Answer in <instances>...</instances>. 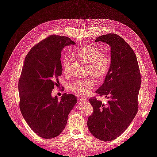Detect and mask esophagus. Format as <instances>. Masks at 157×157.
<instances>
[{
	"instance_id": "esophagus-1",
	"label": "esophagus",
	"mask_w": 157,
	"mask_h": 157,
	"mask_svg": "<svg viewBox=\"0 0 157 157\" xmlns=\"http://www.w3.org/2000/svg\"><path fill=\"white\" fill-rule=\"evenodd\" d=\"M86 98H80V101L81 102H84V101H86Z\"/></svg>"
}]
</instances>
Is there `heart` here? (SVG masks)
Wrapping results in <instances>:
<instances>
[{
    "mask_svg": "<svg viewBox=\"0 0 157 157\" xmlns=\"http://www.w3.org/2000/svg\"><path fill=\"white\" fill-rule=\"evenodd\" d=\"M77 58L88 63V73L97 79H103L108 74L111 67V59L107 54L101 53L96 47L87 46L75 52ZM61 68L65 74H69L71 67L69 57L64 56L61 61ZM94 82L91 79H84L69 84L71 92L80 96H86L90 94Z\"/></svg>",
    "mask_w": 157,
    "mask_h": 157,
    "instance_id": "b5f03b06",
    "label": "heart"
}]
</instances>
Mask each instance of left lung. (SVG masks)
Instances as JSON below:
<instances>
[{
  "label": "left lung",
  "instance_id": "left-lung-1",
  "mask_svg": "<svg viewBox=\"0 0 157 157\" xmlns=\"http://www.w3.org/2000/svg\"><path fill=\"white\" fill-rule=\"evenodd\" d=\"M96 41L111 46V67L96 92L108 101L104 104L95 97L90 98L93 113L87 125L94 137L109 141L120 136L136 115L141 78L134 52L121 36L109 33L98 36Z\"/></svg>",
  "mask_w": 157,
  "mask_h": 157
}]
</instances>
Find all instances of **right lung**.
Returning a JSON list of instances; mask_svg holds the SVG:
<instances>
[{
  "label": "right lung",
  "instance_id": "right-lung-1",
  "mask_svg": "<svg viewBox=\"0 0 157 157\" xmlns=\"http://www.w3.org/2000/svg\"><path fill=\"white\" fill-rule=\"evenodd\" d=\"M75 44L69 37L51 35L33 46L25 58L18 83L20 111L32 130L45 139L62 132L77 101L73 94H63L60 101L51 94L62 73L61 51Z\"/></svg>",
  "mask_w": 157,
  "mask_h": 157
}]
</instances>
